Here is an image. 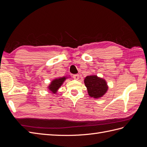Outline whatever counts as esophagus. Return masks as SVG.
Segmentation results:
<instances>
[{
    "label": "esophagus",
    "mask_w": 147,
    "mask_h": 147,
    "mask_svg": "<svg viewBox=\"0 0 147 147\" xmlns=\"http://www.w3.org/2000/svg\"><path fill=\"white\" fill-rule=\"evenodd\" d=\"M73 78H74L75 80H78V79H79V75H77V74L74 75H73Z\"/></svg>",
    "instance_id": "obj_1"
}]
</instances>
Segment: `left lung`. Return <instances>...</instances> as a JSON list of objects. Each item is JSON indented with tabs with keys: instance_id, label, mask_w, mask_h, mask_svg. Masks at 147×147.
I'll use <instances>...</instances> for the list:
<instances>
[{
	"instance_id": "8db88e82",
	"label": "left lung",
	"mask_w": 147,
	"mask_h": 147,
	"mask_svg": "<svg viewBox=\"0 0 147 147\" xmlns=\"http://www.w3.org/2000/svg\"><path fill=\"white\" fill-rule=\"evenodd\" d=\"M89 96L93 98L99 99L103 96L108 90V85L105 80L92 75L87 76L84 80Z\"/></svg>"
}]
</instances>
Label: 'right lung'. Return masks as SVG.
I'll return each instance as SVG.
<instances>
[{
	"label": "right lung",
	"instance_id": "1",
	"mask_svg": "<svg viewBox=\"0 0 147 147\" xmlns=\"http://www.w3.org/2000/svg\"><path fill=\"white\" fill-rule=\"evenodd\" d=\"M66 78H67V77H63L54 79L48 86V90L53 94H56L59 88L62 86V84H63Z\"/></svg>",
	"mask_w": 147,
	"mask_h": 147
}]
</instances>
